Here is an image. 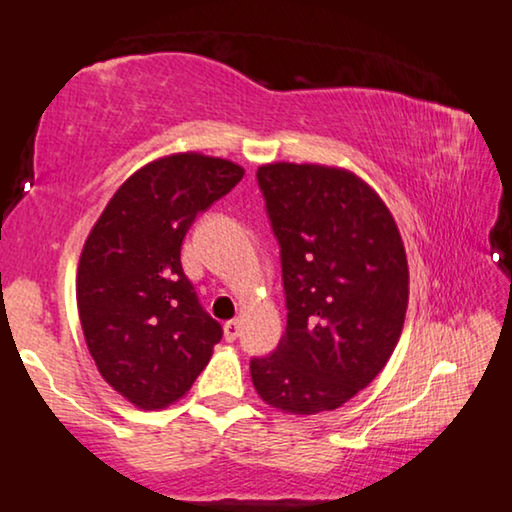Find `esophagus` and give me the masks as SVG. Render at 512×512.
<instances>
[{"instance_id": "esophagus-1", "label": "esophagus", "mask_w": 512, "mask_h": 512, "mask_svg": "<svg viewBox=\"0 0 512 512\" xmlns=\"http://www.w3.org/2000/svg\"><path fill=\"white\" fill-rule=\"evenodd\" d=\"M223 333H225V340L227 342H234L236 338H239L241 333V322L239 319H230V322L223 324Z\"/></svg>"}]
</instances>
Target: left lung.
Instances as JSON below:
<instances>
[{
	"label": "left lung",
	"instance_id": "8db88e82",
	"mask_svg": "<svg viewBox=\"0 0 512 512\" xmlns=\"http://www.w3.org/2000/svg\"><path fill=\"white\" fill-rule=\"evenodd\" d=\"M280 243L287 329L250 361L255 391L282 414L312 416L352 400L398 345L409 266L384 200L354 172L315 163L257 170Z\"/></svg>",
	"mask_w": 512,
	"mask_h": 512
}]
</instances>
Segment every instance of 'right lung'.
Masks as SVG:
<instances>
[{
	"label": "right lung",
	"mask_w": 512,
	"mask_h": 512,
	"mask_svg": "<svg viewBox=\"0 0 512 512\" xmlns=\"http://www.w3.org/2000/svg\"><path fill=\"white\" fill-rule=\"evenodd\" d=\"M241 179V165L195 151L151 160L91 227L75 280L82 333L101 377L135 407L183 398L223 338L183 273L181 243Z\"/></svg>",
	"instance_id": "add662e5"
}]
</instances>
